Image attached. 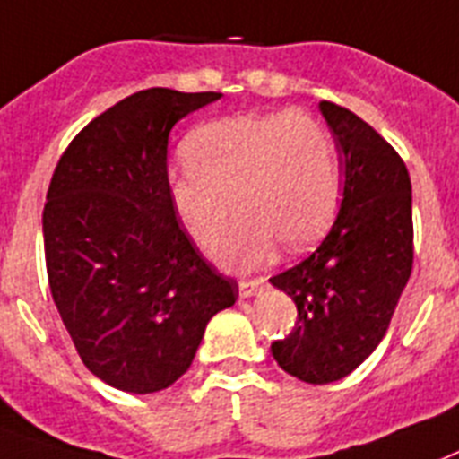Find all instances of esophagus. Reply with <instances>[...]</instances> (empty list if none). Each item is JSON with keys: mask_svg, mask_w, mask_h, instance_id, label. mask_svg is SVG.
I'll return each mask as SVG.
<instances>
[{"mask_svg": "<svg viewBox=\"0 0 459 459\" xmlns=\"http://www.w3.org/2000/svg\"><path fill=\"white\" fill-rule=\"evenodd\" d=\"M238 288H240L242 299H247V297H255V294L264 288V282L262 281H247V278H242V281L238 282Z\"/></svg>", "mask_w": 459, "mask_h": 459, "instance_id": "1", "label": "esophagus"}]
</instances>
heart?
Returning <instances> with one entry per match:
<instances>
[{"label": "heart", "instance_id": "1", "mask_svg": "<svg viewBox=\"0 0 459 459\" xmlns=\"http://www.w3.org/2000/svg\"><path fill=\"white\" fill-rule=\"evenodd\" d=\"M184 160L188 169L171 177L169 197L200 247L217 249L233 210L240 214L223 252L230 266L266 262L273 240L290 252L308 247L337 214V145L330 129L299 108L200 125L186 139Z\"/></svg>", "mask_w": 459, "mask_h": 459}]
</instances>
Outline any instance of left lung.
Returning a JSON list of instances; mask_svg holds the SVG:
<instances>
[{
	"label": "left lung",
	"instance_id": "obj_1",
	"mask_svg": "<svg viewBox=\"0 0 459 459\" xmlns=\"http://www.w3.org/2000/svg\"><path fill=\"white\" fill-rule=\"evenodd\" d=\"M344 165L333 229L301 262L271 278L297 323L271 344L282 370L308 385L346 377L370 356L412 271V188L394 145L351 110L320 100Z\"/></svg>",
	"mask_w": 459,
	"mask_h": 459
}]
</instances>
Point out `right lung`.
Returning <instances> with one entry per match:
<instances>
[{
  "mask_svg": "<svg viewBox=\"0 0 459 459\" xmlns=\"http://www.w3.org/2000/svg\"><path fill=\"white\" fill-rule=\"evenodd\" d=\"M217 99L165 87L126 96L70 141L48 184L51 297L82 363L115 389L174 385L212 316L238 299V282L186 233L167 177L171 126Z\"/></svg>",
  "mask_w": 459,
  "mask_h": 459,
  "instance_id": "1",
  "label": "right lung"
}]
</instances>
